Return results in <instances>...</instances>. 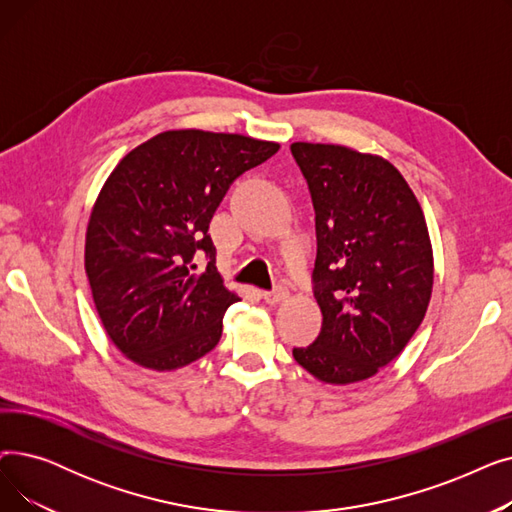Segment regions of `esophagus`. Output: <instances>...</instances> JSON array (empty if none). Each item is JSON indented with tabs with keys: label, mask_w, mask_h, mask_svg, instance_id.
I'll use <instances>...</instances> for the list:
<instances>
[{
	"label": "esophagus",
	"mask_w": 512,
	"mask_h": 512,
	"mask_svg": "<svg viewBox=\"0 0 512 512\" xmlns=\"http://www.w3.org/2000/svg\"><path fill=\"white\" fill-rule=\"evenodd\" d=\"M286 299H288V290L286 288H276L272 292H263V301L267 305H278V303H282Z\"/></svg>",
	"instance_id": "obj_1"
}]
</instances>
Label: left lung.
Wrapping results in <instances>:
<instances>
[{
    "label": "left lung",
    "instance_id": "left-lung-1",
    "mask_svg": "<svg viewBox=\"0 0 512 512\" xmlns=\"http://www.w3.org/2000/svg\"><path fill=\"white\" fill-rule=\"evenodd\" d=\"M317 230L315 299L324 324L292 357L315 380L373 378L409 344L434 288V249L409 182L382 155L292 143Z\"/></svg>",
    "mask_w": 512,
    "mask_h": 512
}]
</instances>
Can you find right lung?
Returning a JSON list of instances; mask_svg holds the SVG:
<instances>
[{"label": "right lung", "mask_w": 512, "mask_h": 512, "mask_svg": "<svg viewBox=\"0 0 512 512\" xmlns=\"http://www.w3.org/2000/svg\"><path fill=\"white\" fill-rule=\"evenodd\" d=\"M278 149L245 134L166 130L107 176L87 224L85 272L103 330L126 359L174 371L220 342L240 297L215 267L209 222L234 178ZM195 250L210 257L201 275Z\"/></svg>", "instance_id": "obj_1"}]
</instances>
